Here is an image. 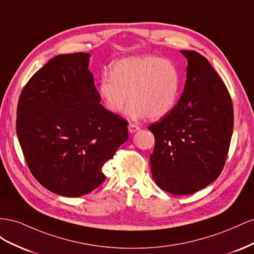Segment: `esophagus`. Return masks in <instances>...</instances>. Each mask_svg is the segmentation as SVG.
Returning <instances> with one entry per match:
<instances>
[{
  "mask_svg": "<svg viewBox=\"0 0 254 254\" xmlns=\"http://www.w3.org/2000/svg\"><path fill=\"white\" fill-rule=\"evenodd\" d=\"M127 127H128V132L129 133H135L137 131H139V128H140L137 125H134V123H129Z\"/></svg>",
  "mask_w": 254,
  "mask_h": 254,
  "instance_id": "1",
  "label": "esophagus"
}]
</instances>
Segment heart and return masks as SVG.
Instances as JSON below:
<instances>
[{"mask_svg": "<svg viewBox=\"0 0 254 254\" xmlns=\"http://www.w3.org/2000/svg\"><path fill=\"white\" fill-rule=\"evenodd\" d=\"M179 85V71L172 62L153 55L134 56L116 62L111 73L101 76L99 96L112 114H120L129 97L128 118L159 119L175 107Z\"/></svg>", "mask_w": 254, "mask_h": 254, "instance_id": "heart-1", "label": "heart"}]
</instances>
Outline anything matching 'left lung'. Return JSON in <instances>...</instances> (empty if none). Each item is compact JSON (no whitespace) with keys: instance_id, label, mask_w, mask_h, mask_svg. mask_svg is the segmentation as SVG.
Instances as JSON below:
<instances>
[{"instance_id":"left-lung-1","label":"left lung","mask_w":254,"mask_h":254,"mask_svg":"<svg viewBox=\"0 0 254 254\" xmlns=\"http://www.w3.org/2000/svg\"><path fill=\"white\" fill-rule=\"evenodd\" d=\"M187 60L184 91L179 103L149 127L155 146L152 176L163 190L190 194L219 177L233 132V105L226 85L211 64L194 51Z\"/></svg>"}]
</instances>
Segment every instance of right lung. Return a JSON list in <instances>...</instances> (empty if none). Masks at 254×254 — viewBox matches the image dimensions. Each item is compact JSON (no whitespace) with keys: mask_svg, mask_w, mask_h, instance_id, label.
Here are the masks:
<instances>
[{"mask_svg":"<svg viewBox=\"0 0 254 254\" xmlns=\"http://www.w3.org/2000/svg\"><path fill=\"white\" fill-rule=\"evenodd\" d=\"M89 57H53L18 102L17 135L28 168L43 187L64 197H79L103 183V165L128 138L127 121L100 104Z\"/></svg>","mask_w":254,"mask_h":254,"instance_id":"obj_1","label":"right lung"}]
</instances>
